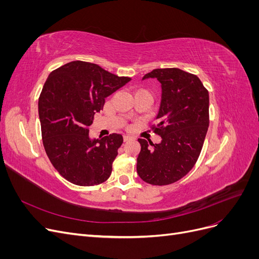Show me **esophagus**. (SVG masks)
I'll return each mask as SVG.
<instances>
[{
	"mask_svg": "<svg viewBox=\"0 0 259 259\" xmlns=\"http://www.w3.org/2000/svg\"><path fill=\"white\" fill-rule=\"evenodd\" d=\"M123 139H124V142H127V140L132 139V137H131L130 135H124V136H123Z\"/></svg>",
	"mask_w": 259,
	"mask_h": 259,
	"instance_id": "34e87169",
	"label": "esophagus"
}]
</instances>
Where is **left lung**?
Wrapping results in <instances>:
<instances>
[{
	"instance_id": "left-lung-1",
	"label": "left lung",
	"mask_w": 259,
	"mask_h": 259,
	"mask_svg": "<svg viewBox=\"0 0 259 259\" xmlns=\"http://www.w3.org/2000/svg\"><path fill=\"white\" fill-rule=\"evenodd\" d=\"M161 83L154 132L161 143L138 138L137 174L144 182L164 186L188 174L197 162L208 127V92L199 77L178 68L154 69L143 80Z\"/></svg>"
}]
</instances>
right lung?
<instances>
[{"mask_svg": "<svg viewBox=\"0 0 259 259\" xmlns=\"http://www.w3.org/2000/svg\"><path fill=\"white\" fill-rule=\"evenodd\" d=\"M130 81L80 60L50 73L38 98L42 139L53 166L68 182L94 186L110 176L123 137L91 138L89 126L105 99Z\"/></svg>", "mask_w": 259, "mask_h": 259, "instance_id": "1", "label": "right lung"}]
</instances>
